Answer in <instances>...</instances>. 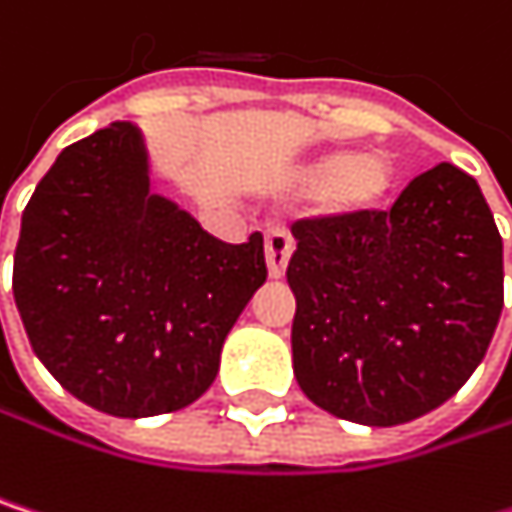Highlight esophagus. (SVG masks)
Here are the masks:
<instances>
[{"mask_svg":"<svg viewBox=\"0 0 512 512\" xmlns=\"http://www.w3.org/2000/svg\"><path fill=\"white\" fill-rule=\"evenodd\" d=\"M266 269H269V278H281L284 269H287V260L293 255V237L284 231V228H275L266 234Z\"/></svg>","mask_w":512,"mask_h":512,"instance_id":"obj_1","label":"esophagus"}]
</instances>
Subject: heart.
<instances>
[{
	"mask_svg": "<svg viewBox=\"0 0 512 512\" xmlns=\"http://www.w3.org/2000/svg\"><path fill=\"white\" fill-rule=\"evenodd\" d=\"M299 183L323 186L320 201L335 216H361L379 207L394 186L385 154H323L299 168Z\"/></svg>",
	"mask_w": 512,
	"mask_h": 512,
	"instance_id": "1",
	"label": "heart"
}]
</instances>
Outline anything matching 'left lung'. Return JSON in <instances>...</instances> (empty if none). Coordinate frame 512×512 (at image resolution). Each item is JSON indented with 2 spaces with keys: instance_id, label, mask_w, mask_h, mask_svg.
<instances>
[{
  "instance_id": "8db88e82",
  "label": "left lung",
  "mask_w": 512,
  "mask_h": 512,
  "mask_svg": "<svg viewBox=\"0 0 512 512\" xmlns=\"http://www.w3.org/2000/svg\"><path fill=\"white\" fill-rule=\"evenodd\" d=\"M293 373L311 403L367 427L415 421L483 361L504 308V249L471 174H418L391 210L299 219Z\"/></svg>"
}]
</instances>
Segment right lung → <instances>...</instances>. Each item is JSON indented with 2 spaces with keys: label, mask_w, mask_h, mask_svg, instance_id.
I'll use <instances>...</instances> for the list:
<instances>
[{
  "label": "right lung",
  "mask_w": 512,
  "mask_h": 512,
  "mask_svg": "<svg viewBox=\"0 0 512 512\" xmlns=\"http://www.w3.org/2000/svg\"><path fill=\"white\" fill-rule=\"evenodd\" d=\"M263 281V237L222 243L154 195L142 133L127 121L58 154L14 252V299L35 356L61 388L115 418L195 403Z\"/></svg>",
  "instance_id": "obj_1"
}]
</instances>
